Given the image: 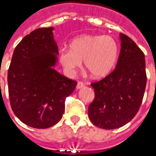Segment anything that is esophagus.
Masks as SVG:
<instances>
[{
    "mask_svg": "<svg viewBox=\"0 0 156 156\" xmlns=\"http://www.w3.org/2000/svg\"><path fill=\"white\" fill-rule=\"evenodd\" d=\"M84 85H85V84H84L83 83H82V82H78V84H77V87H76V88H77V89H80V88L84 87Z\"/></svg>",
    "mask_w": 156,
    "mask_h": 156,
    "instance_id": "obj_1",
    "label": "esophagus"
}]
</instances>
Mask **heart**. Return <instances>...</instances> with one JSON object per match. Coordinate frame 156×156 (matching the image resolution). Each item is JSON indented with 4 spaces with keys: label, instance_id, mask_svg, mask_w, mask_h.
I'll return each instance as SVG.
<instances>
[{
    "label": "heart",
    "instance_id": "heart-1",
    "mask_svg": "<svg viewBox=\"0 0 156 156\" xmlns=\"http://www.w3.org/2000/svg\"><path fill=\"white\" fill-rule=\"evenodd\" d=\"M118 58V44L112 37L83 34L74 38L69 49H61L58 59L69 77L76 73L83 60L93 78H103L112 72Z\"/></svg>",
    "mask_w": 156,
    "mask_h": 156
}]
</instances>
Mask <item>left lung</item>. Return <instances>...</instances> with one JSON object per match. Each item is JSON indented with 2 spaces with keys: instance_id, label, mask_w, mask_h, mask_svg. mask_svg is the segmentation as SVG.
<instances>
[{
  "instance_id": "8db88e82",
  "label": "left lung",
  "mask_w": 156,
  "mask_h": 156,
  "mask_svg": "<svg viewBox=\"0 0 156 156\" xmlns=\"http://www.w3.org/2000/svg\"><path fill=\"white\" fill-rule=\"evenodd\" d=\"M121 51L116 69L91 84L95 98L88 107L93 125L112 130L131 122L142 102L146 85L143 52L129 37L120 34Z\"/></svg>"
}]
</instances>
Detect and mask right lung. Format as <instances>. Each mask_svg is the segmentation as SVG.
<instances>
[{
  "label": "right lung",
  "instance_id": "1",
  "mask_svg": "<svg viewBox=\"0 0 156 156\" xmlns=\"http://www.w3.org/2000/svg\"><path fill=\"white\" fill-rule=\"evenodd\" d=\"M53 27L37 29L14 50L8 70V91L15 115L25 125L45 129L59 122L64 101L77 82L55 69L58 45Z\"/></svg>",
  "mask_w": 156,
  "mask_h": 156
}]
</instances>
